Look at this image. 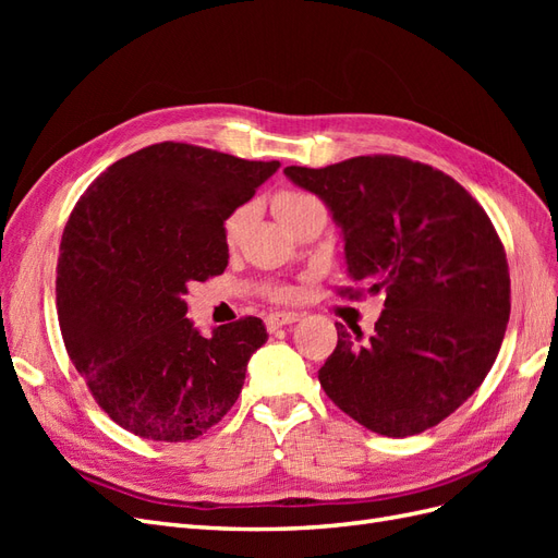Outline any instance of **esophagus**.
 Listing matches in <instances>:
<instances>
[{"mask_svg": "<svg viewBox=\"0 0 558 558\" xmlns=\"http://www.w3.org/2000/svg\"><path fill=\"white\" fill-rule=\"evenodd\" d=\"M298 318H300V314H295V312H272V314L265 316V326H267L269 332H272V330H279L281 326L295 324Z\"/></svg>", "mask_w": 558, "mask_h": 558, "instance_id": "esophagus-1", "label": "esophagus"}]
</instances>
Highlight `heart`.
Segmentation results:
<instances>
[{
  "instance_id": "heart-1",
  "label": "heart",
  "mask_w": 558,
  "mask_h": 558,
  "mask_svg": "<svg viewBox=\"0 0 558 558\" xmlns=\"http://www.w3.org/2000/svg\"><path fill=\"white\" fill-rule=\"evenodd\" d=\"M272 207H275V214L279 216V221L283 226H289V223L295 221L298 216H302V214L314 209V207H320V199L314 197L312 193H305V191H281V193H277ZM246 218H248V207L246 205L232 209L228 214L226 223H223V230H226V238L228 240L238 238L240 230L246 223ZM272 295L279 298V300H289L293 295V291L286 289V286H279V289L272 291Z\"/></svg>"
}]
</instances>
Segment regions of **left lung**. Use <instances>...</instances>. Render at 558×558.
Wrapping results in <instances>:
<instances>
[{"instance_id":"obj_1","label":"left lung","mask_w":558,"mask_h":558,"mask_svg":"<svg viewBox=\"0 0 558 558\" xmlns=\"http://www.w3.org/2000/svg\"><path fill=\"white\" fill-rule=\"evenodd\" d=\"M283 174L344 232L356 289L337 293L386 295L367 342L335 324L337 347L318 369L326 396L386 437L437 426L477 391L508 328L510 269L492 218L459 181L400 156Z\"/></svg>"}]
</instances>
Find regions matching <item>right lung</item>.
Segmentation results:
<instances>
[{"instance_id":"obj_1","label":"right lung","mask_w":558,"mask_h":558,"mask_svg":"<svg viewBox=\"0 0 558 558\" xmlns=\"http://www.w3.org/2000/svg\"><path fill=\"white\" fill-rule=\"evenodd\" d=\"M279 170L193 144L162 142L113 162L81 195L58 258L66 353L118 426L185 442L240 398L251 353L267 342L256 316L202 337L185 318L189 283L223 275V223Z\"/></svg>"}]
</instances>
